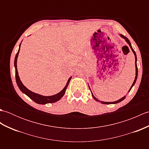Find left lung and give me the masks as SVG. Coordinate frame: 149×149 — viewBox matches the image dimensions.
I'll list each match as a JSON object with an SVG mask.
<instances>
[{
    "label": "left lung",
    "instance_id": "8db88e82",
    "mask_svg": "<svg viewBox=\"0 0 149 149\" xmlns=\"http://www.w3.org/2000/svg\"><path fill=\"white\" fill-rule=\"evenodd\" d=\"M120 37H122V38H123L125 40V42H127L128 44H129V47H130V48L131 49V50H132V52H133V54H134V57H135V68H136V75H135V79H134V82H133V83H132V86H131V87L130 88V89L129 90V91L128 92H129V91H131V88L133 87V86L135 84V83H136V80H137V77H138V67H137V57H136V52H134V50H133V49H132V45H131V42H130V41L129 40V39L127 38H126L125 36H124L123 35H122V34H120ZM88 86H89V88H90V91H91V95H92V97L93 98V99L95 100L96 101H97V102H100V103H102V104H117V103H119V102H122V101L123 100H124L125 99V96H124V97H123L122 98H121V99H119V100H116V101H115V102H104V101H100V100H98L97 98L95 97L94 95H93V93L91 92V89H90V86L89 85H88Z\"/></svg>",
    "mask_w": 149,
    "mask_h": 149
}]
</instances>
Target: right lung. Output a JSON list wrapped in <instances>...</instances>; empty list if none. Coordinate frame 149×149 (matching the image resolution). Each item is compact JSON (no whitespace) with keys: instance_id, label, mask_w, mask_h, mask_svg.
Returning <instances> with one entry per match:
<instances>
[{"instance_id":"add662e5","label":"right lung","mask_w":149,"mask_h":149,"mask_svg":"<svg viewBox=\"0 0 149 149\" xmlns=\"http://www.w3.org/2000/svg\"><path fill=\"white\" fill-rule=\"evenodd\" d=\"M20 45H21V43L20 44V45H19V49L18 50V52L17 53V54H16V56H15V62H14V66H15V68L16 82H17V84L18 85L19 89L20 90V91L22 93L26 94V95L29 97L31 99H32L34 102H35L36 103L39 104H46L48 103H54V102H57V101L59 100L65 95L66 88H67L68 85L70 83V81L72 79V76L68 79L67 83H66L64 88H63V89L61 91H60V92H59L57 94L54 95L43 96V95H42L38 94V93H34V92H33V91H31L29 89H27V88L23 84V83H22V81H20V77H19V75H18V72L17 70V58L18 56L19 52H20Z\"/></svg>"}]
</instances>
